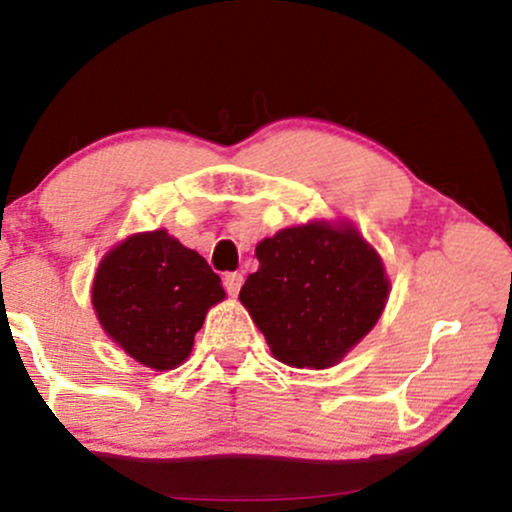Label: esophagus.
<instances>
[{
	"label": "esophagus",
	"instance_id": "1",
	"mask_svg": "<svg viewBox=\"0 0 512 512\" xmlns=\"http://www.w3.org/2000/svg\"><path fill=\"white\" fill-rule=\"evenodd\" d=\"M223 286H226V291L231 293V296H238L240 286H243V274L240 272H231L223 276Z\"/></svg>",
	"mask_w": 512,
	"mask_h": 512
}]
</instances>
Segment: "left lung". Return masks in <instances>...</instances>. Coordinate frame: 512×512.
Returning <instances> with one entry per match:
<instances>
[{"mask_svg":"<svg viewBox=\"0 0 512 512\" xmlns=\"http://www.w3.org/2000/svg\"><path fill=\"white\" fill-rule=\"evenodd\" d=\"M255 257L260 269L245 279L240 303L286 366H337L390 298L383 257L346 219L281 228L257 243Z\"/></svg>","mask_w":512,"mask_h":512,"instance_id":"8db88e82","label":"left lung"}]
</instances>
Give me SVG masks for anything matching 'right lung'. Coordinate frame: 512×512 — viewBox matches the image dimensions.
<instances>
[{"mask_svg": "<svg viewBox=\"0 0 512 512\" xmlns=\"http://www.w3.org/2000/svg\"><path fill=\"white\" fill-rule=\"evenodd\" d=\"M223 298L219 274L166 228L134 233L113 245L91 286L103 332L151 370L185 363L209 308Z\"/></svg>", "mask_w": 512, "mask_h": 512, "instance_id": "1", "label": "right lung"}]
</instances>
